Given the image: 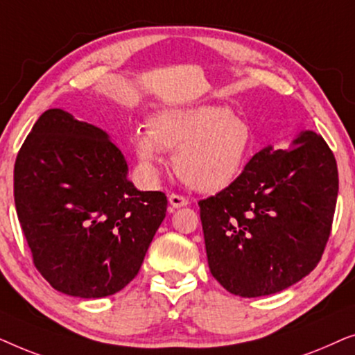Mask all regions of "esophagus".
Listing matches in <instances>:
<instances>
[{"mask_svg":"<svg viewBox=\"0 0 355 355\" xmlns=\"http://www.w3.org/2000/svg\"><path fill=\"white\" fill-rule=\"evenodd\" d=\"M169 203H171L173 208H181L189 205V198L179 196V193H171V196H169Z\"/></svg>","mask_w":355,"mask_h":355,"instance_id":"esophagus-1","label":"esophagus"}]
</instances>
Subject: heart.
<instances>
[{
	"instance_id": "b5f03b06",
	"label": "heart",
	"mask_w": 355,
	"mask_h": 355,
	"mask_svg": "<svg viewBox=\"0 0 355 355\" xmlns=\"http://www.w3.org/2000/svg\"><path fill=\"white\" fill-rule=\"evenodd\" d=\"M150 129H135L130 144L145 171L163 164V150L174 153L178 178L193 191L215 193L230 187L254 155L249 123L227 106L169 108L152 116Z\"/></svg>"
}]
</instances>
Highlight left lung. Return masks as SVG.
<instances>
[{"mask_svg": "<svg viewBox=\"0 0 355 355\" xmlns=\"http://www.w3.org/2000/svg\"><path fill=\"white\" fill-rule=\"evenodd\" d=\"M338 189L336 159L313 130L289 150L255 153L236 182L198 202L213 278L260 297L307 276L331 232Z\"/></svg>", "mask_w": 355, "mask_h": 355, "instance_id": "8db88e82", "label": "left lung"}]
</instances>
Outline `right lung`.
<instances>
[{"mask_svg": "<svg viewBox=\"0 0 355 355\" xmlns=\"http://www.w3.org/2000/svg\"><path fill=\"white\" fill-rule=\"evenodd\" d=\"M110 135L64 110L43 113L14 164V202L33 263L60 293L98 299L125 288L166 216Z\"/></svg>", "mask_w": 355, "mask_h": 355, "instance_id": "1", "label": "right lung"}]
</instances>
